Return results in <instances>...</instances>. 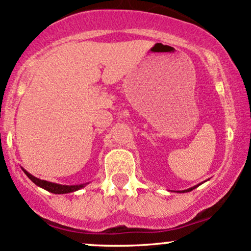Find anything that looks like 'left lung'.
<instances>
[{"mask_svg":"<svg viewBox=\"0 0 251 251\" xmlns=\"http://www.w3.org/2000/svg\"><path fill=\"white\" fill-rule=\"evenodd\" d=\"M196 188V186H194V188H190V189H188V190H184L183 192H186V191H191V190H194Z\"/></svg>","mask_w":251,"mask_h":251,"instance_id":"left-lung-1","label":"left lung"}]
</instances>
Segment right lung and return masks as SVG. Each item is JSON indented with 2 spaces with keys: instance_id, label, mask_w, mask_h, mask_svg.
<instances>
[{
  "instance_id": "obj_1",
  "label": "right lung",
  "mask_w": 251,
  "mask_h": 251,
  "mask_svg": "<svg viewBox=\"0 0 251 251\" xmlns=\"http://www.w3.org/2000/svg\"><path fill=\"white\" fill-rule=\"evenodd\" d=\"M24 171L33 183H35L37 186H40V188L51 192V194H68V192L76 191V190L83 188V185H60V184L50 183V181L42 180V179H39V178L34 177V176H31L29 172H27L25 170H24Z\"/></svg>"
}]
</instances>
